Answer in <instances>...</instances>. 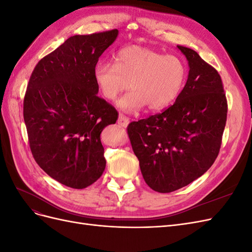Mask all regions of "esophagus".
Masks as SVG:
<instances>
[{"label":"esophagus","mask_w":252,"mask_h":252,"mask_svg":"<svg viewBox=\"0 0 252 252\" xmlns=\"http://www.w3.org/2000/svg\"><path fill=\"white\" fill-rule=\"evenodd\" d=\"M118 124L122 127H127V125L129 124V119L125 117L124 114H120L118 119Z\"/></svg>","instance_id":"34e87169"}]
</instances>
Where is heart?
Listing matches in <instances>:
<instances>
[{
	"label": "heart",
	"mask_w": 252,
	"mask_h": 252,
	"mask_svg": "<svg viewBox=\"0 0 252 252\" xmlns=\"http://www.w3.org/2000/svg\"><path fill=\"white\" fill-rule=\"evenodd\" d=\"M187 67L180 57L146 47L128 46L119 50L113 64L97 63L94 79L101 94L114 101L129 84L131 91L118 102L126 112H136L145 106L159 111L170 106L184 88Z\"/></svg>",
	"instance_id": "obj_1"
}]
</instances>
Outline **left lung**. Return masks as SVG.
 Instances as JSON below:
<instances>
[{"instance_id":"left-lung-1","label":"left lung","mask_w":252,"mask_h":252,"mask_svg":"<svg viewBox=\"0 0 252 252\" xmlns=\"http://www.w3.org/2000/svg\"><path fill=\"white\" fill-rule=\"evenodd\" d=\"M188 61L181 94L162 113L128 125L127 131L146 184L172 192L200 178L219 155L227 100L219 72L194 50L179 46Z\"/></svg>"}]
</instances>
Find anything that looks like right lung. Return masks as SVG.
<instances>
[{
  "mask_svg": "<svg viewBox=\"0 0 252 252\" xmlns=\"http://www.w3.org/2000/svg\"><path fill=\"white\" fill-rule=\"evenodd\" d=\"M118 34L70 36L36 64L27 86L23 114L32 156L49 177L74 189L94 184L106 166L100 135L118 111L97 96L94 70Z\"/></svg>",
  "mask_w": 252,
  "mask_h": 252,
  "instance_id": "obj_1",
  "label": "right lung"
}]
</instances>
